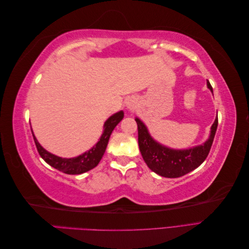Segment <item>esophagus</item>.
<instances>
[{
    "instance_id": "esophagus-1",
    "label": "esophagus",
    "mask_w": 249,
    "mask_h": 249,
    "mask_svg": "<svg viewBox=\"0 0 249 249\" xmlns=\"http://www.w3.org/2000/svg\"><path fill=\"white\" fill-rule=\"evenodd\" d=\"M136 107H137V102L136 101H135L134 99H129V100H127V102H126V108L129 109V111L134 112L135 109H136Z\"/></svg>"
}]
</instances>
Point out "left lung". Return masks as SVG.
I'll return each instance as SVG.
<instances>
[{
  "label": "left lung",
  "mask_w": 249,
  "mask_h": 249,
  "mask_svg": "<svg viewBox=\"0 0 249 249\" xmlns=\"http://www.w3.org/2000/svg\"><path fill=\"white\" fill-rule=\"evenodd\" d=\"M208 88L213 92L210 82ZM138 126V144L142 158L149 169L164 178H179L197 168L206 160L213 144L218 125V118L211 126L209 139L201 145L188 149H172L158 143L150 136L147 127L139 118L135 119Z\"/></svg>",
  "instance_id": "1"
}]
</instances>
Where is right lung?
<instances>
[{
  "label": "right lung",
  "mask_w": 249,
  "mask_h": 249,
  "mask_svg": "<svg viewBox=\"0 0 249 249\" xmlns=\"http://www.w3.org/2000/svg\"><path fill=\"white\" fill-rule=\"evenodd\" d=\"M123 118V111H119L115 113V114L110 116L104 124V132L99 142H97L91 149H89L88 152L82 154L76 158H71V159H66V158H61L49 153L48 150L44 149L39 144V142L35 138L34 134H32L37 150H38L40 157L49 165L58 169L59 171L67 173V175H81V173H84L86 171H89L90 169L94 168L96 165L100 163L105 154V150H106V147L108 145V141L112 134V131L114 130V127L120 122H122Z\"/></svg>",
  "instance_id": "obj_1"
}]
</instances>
